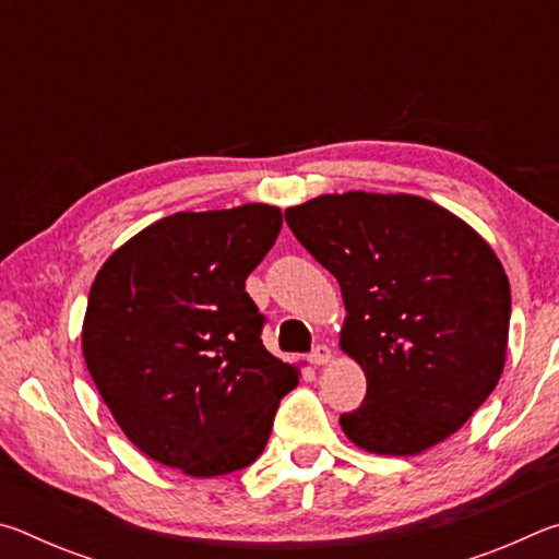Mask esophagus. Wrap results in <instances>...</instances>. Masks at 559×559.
<instances>
[{
  "label": "esophagus",
  "instance_id": "1",
  "mask_svg": "<svg viewBox=\"0 0 559 559\" xmlns=\"http://www.w3.org/2000/svg\"><path fill=\"white\" fill-rule=\"evenodd\" d=\"M308 359H310V362H313V365H325L328 359H330V347H328V345H316L313 349H310Z\"/></svg>",
  "mask_w": 559,
  "mask_h": 559
}]
</instances>
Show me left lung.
<instances>
[{
	"label": "left lung",
	"mask_w": 559,
	"mask_h": 559,
	"mask_svg": "<svg viewBox=\"0 0 559 559\" xmlns=\"http://www.w3.org/2000/svg\"><path fill=\"white\" fill-rule=\"evenodd\" d=\"M286 224L340 283L365 402L340 416L359 449L409 456L459 431L500 380L510 283L490 246L412 194H323Z\"/></svg>",
	"instance_id": "1"
}]
</instances>
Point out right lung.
I'll return each instance as SVG.
<instances>
[{
    "label": "right lung",
    "mask_w": 559,
    "mask_h": 559,
    "mask_svg": "<svg viewBox=\"0 0 559 559\" xmlns=\"http://www.w3.org/2000/svg\"><path fill=\"white\" fill-rule=\"evenodd\" d=\"M281 212L243 204L179 212L103 263L83 320V357L135 447L197 478L261 456L298 370L261 343L266 316L246 278L276 243Z\"/></svg>",
    "instance_id": "add662e5"
}]
</instances>
